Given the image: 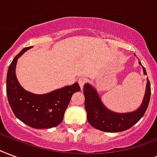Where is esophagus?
I'll return each instance as SVG.
<instances>
[{
    "label": "esophagus",
    "mask_w": 157,
    "mask_h": 157,
    "mask_svg": "<svg viewBox=\"0 0 157 157\" xmlns=\"http://www.w3.org/2000/svg\"><path fill=\"white\" fill-rule=\"evenodd\" d=\"M77 81H78V83L79 85H80L81 88L82 89L84 86V85L86 83V79L85 78V77H83V76H81V77H80V78L77 80Z\"/></svg>",
    "instance_id": "34e87169"
}]
</instances>
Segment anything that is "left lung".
Here are the masks:
<instances>
[{"label": "left lung", "mask_w": 157, "mask_h": 157, "mask_svg": "<svg viewBox=\"0 0 157 157\" xmlns=\"http://www.w3.org/2000/svg\"><path fill=\"white\" fill-rule=\"evenodd\" d=\"M139 63L142 64L140 62ZM142 67L144 74L147 75L145 67ZM83 90L87 120L94 128L106 132L125 131L135 125L145 114L151 98V83L147 79L145 96L139 109L131 113H118L109 110L104 106L96 90L90 85L85 84Z\"/></svg>", "instance_id": "left-lung-1"}]
</instances>
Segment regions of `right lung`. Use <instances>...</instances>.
<instances>
[{"label": "right lung", "instance_id": "1", "mask_svg": "<svg viewBox=\"0 0 157 157\" xmlns=\"http://www.w3.org/2000/svg\"><path fill=\"white\" fill-rule=\"evenodd\" d=\"M31 47L23 48L10 64L6 76V94L13 113L20 121L33 128H51L59 125L78 83L45 94H35L23 89L15 76L17 59Z\"/></svg>", "mask_w": 157, "mask_h": 157}]
</instances>
